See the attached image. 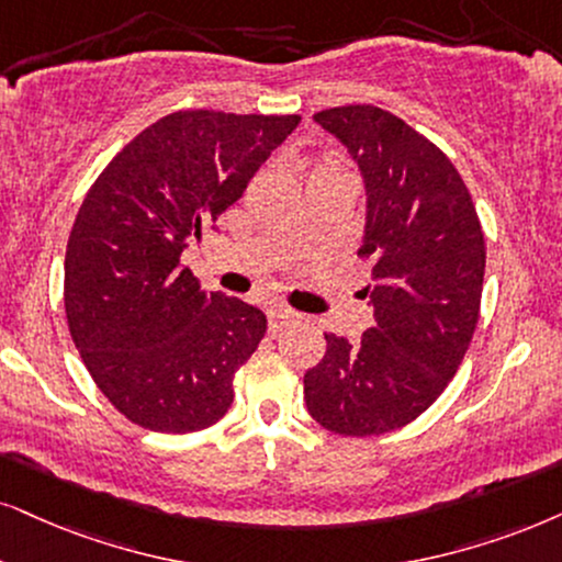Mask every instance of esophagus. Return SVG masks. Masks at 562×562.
<instances>
[{"instance_id":"esophagus-1","label":"esophagus","mask_w":562,"mask_h":562,"mask_svg":"<svg viewBox=\"0 0 562 562\" xmlns=\"http://www.w3.org/2000/svg\"><path fill=\"white\" fill-rule=\"evenodd\" d=\"M295 318H297L295 311L285 308V305H274V308H269V331L285 329V326L293 324Z\"/></svg>"}]
</instances>
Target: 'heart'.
Instances as JSON below:
<instances>
[{"label":"heart","instance_id":"b5f03b06","mask_svg":"<svg viewBox=\"0 0 562 562\" xmlns=\"http://www.w3.org/2000/svg\"><path fill=\"white\" fill-rule=\"evenodd\" d=\"M324 170H339V168L334 166V162H322V166L316 168V173H324ZM316 173H314V176H316Z\"/></svg>","mask_w":562,"mask_h":562}]
</instances>
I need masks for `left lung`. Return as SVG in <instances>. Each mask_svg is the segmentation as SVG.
Returning a JSON list of instances; mask_svg holds the SVG:
<instances>
[{
  "mask_svg": "<svg viewBox=\"0 0 562 562\" xmlns=\"http://www.w3.org/2000/svg\"><path fill=\"white\" fill-rule=\"evenodd\" d=\"M358 160L368 191L375 326L358 342L324 334L322 363L303 375L322 428L366 438L420 417L464 360L480 318L485 233L470 189L440 147L379 105L314 113Z\"/></svg>",
  "mask_w": 562,
  "mask_h": 562,
  "instance_id": "8db88e82",
  "label": "left lung"
}]
</instances>
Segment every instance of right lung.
Masks as SVG:
<instances>
[{
    "label": "right lung",
    "mask_w": 562,
    "mask_h": 562,
    "mask_svg": "<svg viewBox=\"0 0 562 562\" xmlns=\"http://www.w3.org/2000/svg\"><path fill=\"white\" fill-rule=\"evenodd\" d=\"M297 124V113H168L85 194L64 259V311L95 386L139 428L204 430L233 404V379L267 316L204 293L181 251L244 196Z\"/></svg>",
    "instance_id": "right-lung-1"
}]
</instances>
